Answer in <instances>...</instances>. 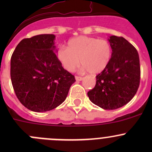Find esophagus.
<instances>
[{"label":"esophagus","mask_w":152,"mask_h":152,"mask_svg":"<svg viewBox=\"0 0 152 152\" xmlns=\"http://www.w3.org/2000/svg\"><path fill=\"white\" fill-rule=\"evenodd\" d=\"M75 78H76V81H82V77H81V76H75Z\"/></svg>","instance_id":"34e87169"}]
</instances>
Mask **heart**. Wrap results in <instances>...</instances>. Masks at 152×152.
Instances as JSON below:
<instances>
[{"instance_id": "obj_1", "label": "heart", "mask_w": 152, "mask_h": 152, "mask_svg": "<svg viewBox=\"0 0 152 152\" xmlns=\"http://www.w3.org/2000/svg\"><path fill=\"white\" fill-rule=\"evenodd\" d=\"M112 55L110 42L106 39L87 36L70 39L67 48L59 46L56 57L65 70L73 72L82 64V71L99 73L107 67Z\"/></svg>"}]
</instances>
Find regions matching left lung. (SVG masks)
I'll return each instance as SVG.
<instances>
[{"label":"left lung","mask_w":152,"mask_h":152,"mask_svg":"<svg viewBox=\"0 0 152 152\" xmlns=\"http://www.w3.org/2000/svg\"><path fill=\"white\" fill-rule=\"evenodd\" d=\"M112 56L103 71L96 76L94 88L87 93L90 100L104 110H115L126 105L140 85V59L136 48L122 37L108 39Z\"/></svg>","instance_id":"1"}]
</instances>
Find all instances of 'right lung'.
I'll return each instance as SVG.
<instances>
[{"mask_svg":"<svg viewBox=\"0 0 152 152\" xmlns=\"http://www.w3.org/2000/svg\"><path fill=\"white\" fill-rule=\"evenodd\" d=\"M54 39V34L26 38L11 57V80L15 94L24 107L37 113L60 105L76 82L53 52Z\"/></svg>","mask_w":152,"mask_h":152,"instance_id":"1","label":"right lung"}]
</instances>
